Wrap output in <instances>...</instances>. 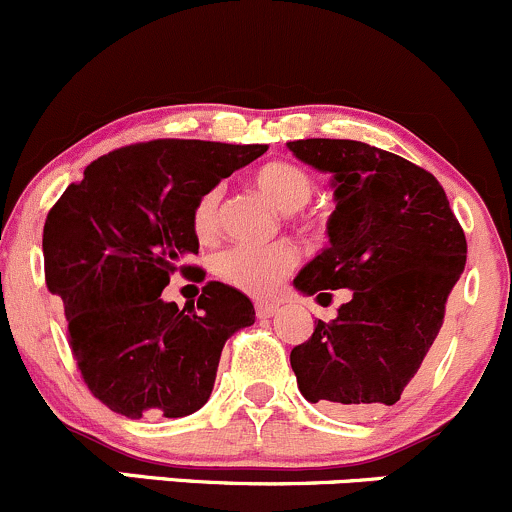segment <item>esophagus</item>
Masks as SVG:
<instances>
[{
    "label": "esophagus",
    "instance_id": "obj_1",
    "mask_svg": "<svg viewBox=\"0 0 512 512\" xmlns=\"http://www.w3.org/2000/svg\"><path fill=\"white\" fill-rule=\"evenodd\" d=\"M277 312H280V304L267 302V299H260V302H255L257 319H270V317H275Z\"/></svg>",
    "mask_w": 512,
    "mask_h": 512
}]
</instances>
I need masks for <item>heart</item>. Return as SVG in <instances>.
<instances>
[{
    "instance_id": "obj_1",
    "label": "heart",
    "mask_w": 512,
    "mask_h": 512,
    "mask_svg": "<svg viewBox=\"0 0 512 512\" xmlns=\"http://www.w3.org/2000/svg\"><path fill=\"white\" fill-rule=\"evenodd\" d=\"M255 188L282 213H292L312 198L314 180L302 165L289 160H272L252 175ZM220 188H210L195 200L190 227L200 242L218 235ZM297 265V250L289 242L265 247H227L213 260V272L225 285L250 294H265L275 289Z\"/></svg>"
}]
</instances>
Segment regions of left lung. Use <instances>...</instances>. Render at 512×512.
Segmentation results:
<instances>
[{
  "instance_id": "obj_1",
  "label": "left lung",
  "mask_w": 512,
  "mask_h": 512,
  "mask_svg": "<svg viewBox=\"0 0 512 512\" xmlns=\"http://www.w3.org/2000/svg\"><path fill=\"white\" fill-rule=\"evenodd\" d=\"M302 163L332 173L329 247L294 277L317 299L352 289L337 319H319L292 349L302 396L329 414L394 406L441 332L446 299L466 267V235L441 183L396 153L361 141H289Z\"/></svg>"
}]
</instances>
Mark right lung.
I'll return each mask as SVG.
<instances>
[{"label": "right lung", "mask_w": 512, "mask_h": 512, "mask_svg": "<svg viewBox=\"0 0 512 512\" xmlns=\"http://www.w3.org/2000/svg\"><path fill=\"white\" fill-rule=\"evenodd\" d=\"M267 146L136 143L101 156L64 190L44 223V275L64 302L69 344L91 394L128 418H180L213 394L227 339L255 322L240 289L208 282L198 304L160 297L198 255L190 227L205 190Z\"/></svg>", "instance_id": "1"}]
</instances>
